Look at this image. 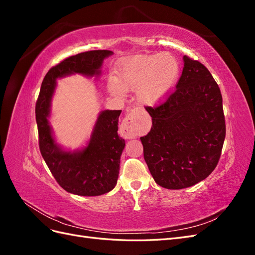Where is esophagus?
I'll use <instances>...</instances> for the list:
<instances>
[{
    "mask_svg": "<svg viewBox=\"0 0 255 255\" xmlns=\"http://www.w3.org/2000/svg\"><path fill=\"white\" fill-rule=\"evenodd\" d=\"M136 115L137 112L135 110L129 111L127 116L125 117V119L122 120V123L120 126V130L121 134L125 136L126 138H135L138 136V130L137 127H136Z\"/></svg>",
    "mask_w": 255,
    "mask_h": 255,
    "instance_id": "esophagus-1",
    "label": "esophagus"
}]
</instances>
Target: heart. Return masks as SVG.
<instances>
[{"mask_svg":"<svg viewBox=\"0 0 255 255\" xmlns=\"http://www.w3.org/2000/svg\"><path fill=\"white\" fill-rule=\"evenodd\" d=\"M115 82L110 89L115 95L136 91L137 102L145 107L163 103L170 95L180 75L177 59L169 53L138 55L120 60L116 66Z\"/></svg>","mask_w":255,"mask_h":255,"instance_id":"1","label":"heart"}]
</instances>
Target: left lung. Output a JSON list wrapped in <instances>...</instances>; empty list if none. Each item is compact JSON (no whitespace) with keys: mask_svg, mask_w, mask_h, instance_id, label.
Here are the masks:
<instances>
[{"mask_svg":"<svg viewBox=\"0 0 255 255\" xmlns=\"http://www.w3.org/2000/svg\"><path fill=\"white\" fill-rule=\"evenodd\" d=\"M173 94L146 112L151 130L140 137L143 157L154 181L182 189L203 181L218 164L226 138L222 96L211 72L185 55Z\"/></svg>","mask_w":255,"mask_h":255,"instance_id":"obj_1","label":"left lung"}]
</instances>
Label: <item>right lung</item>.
Returning a JSON list of instances; mask_svg holds the SVG:
<instances>
[{"mask_svg": "<svg viewBox=\"0 0 255 255\" xmlns=\"http://www.w3.org/2000/svg\"><path fill=\"white\" fill-rule=\"evenodd\" d=\"M109 50L76 54L51 68L45 74L36 103V122L41 155L53 176L66 191L78 196H100L117 184L120 156L126 141L118 136L121 111H102L86 146L66 150L56 142L50 126L51 101L58 79L72 74L99 78L105 58L113 55Z\"/></svg>", "mask_w": 255, "mask_h": 255, "instance_id": "1", "label": "right lung"}]
</instances>
